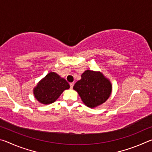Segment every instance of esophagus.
Masks as SVG:
<instances>
[{"mask_svg":"<svg viewBox=\"0 0 152 152\" xmlns=\"http://www.w3.org/2000/svg\"><path fill=\"white\" fill-rule=\"evenodd\" d=\"M74 84V82H71V83H70V88H73Z\"/></svg>","mask_w":152,"mask_h":152,"instance_id":"esophagus-1","label":"esophagus"}]
</instances>
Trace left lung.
Returning <instances> with one entry per match:
<instances>
[{
    "mask_svg": "<svg viewBox=\"0 0 152 152\" xmlns=\"http://www.w3.org/2000/svg\"><path fill=\"white\" fill-rule=\"evenodd\" d=\"M73 88L87 107L94 108L109 99L112 85L101 72L87 70L82 74L81 79L74 84Z\"/></svg>",
    "mask_w": 152,
    "mask_h": 152,
    "instance_id": "obj_1",
    "label": "left lung"
}]
</instances>
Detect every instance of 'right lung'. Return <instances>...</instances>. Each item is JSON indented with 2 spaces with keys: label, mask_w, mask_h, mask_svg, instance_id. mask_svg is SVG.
I'll use <instances>...</instances> for the list:
<instances>
[{
  "label": "right lung",
  "mask_w": 152,
  "mask_h": 152,
  "mask_svg": "<svg viewBox=\"0 0 152 152\" xmlns=\"http://www.w3.org/2000/svg\"><path fill=\"white\" fill-rule=\"evenodd\" d=\"M70 88L68 82L55 72H50L33 89L35 98L41 103L49 104L57 100L64 91Z\"/></svg>",
  "instance_id": "obj_1"
}]
</instances>
